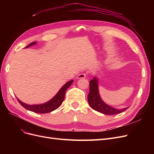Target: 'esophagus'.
I'll return each mask as SVG.
<instances>
[{
    "label": "esophagus",
    "instance_id": "1",
    "mask_svg": "<svg viewBox=\"0 0 154 154\" xmlns=\"http://www.w3.org/2000/svg\"><path fill=\"white\" fill-rule=\"evenodd\" d=\"M86 77V74L85 73H81L80 74H78V76H77L78 79H81V78H85Z\"/></svg>",
    "mask_w": 154,
    "mask_h": 154
}]
</instances>
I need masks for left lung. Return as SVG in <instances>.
<instances>
[{"mask_svg": "<svg viewBox=\"0 0 154 154\" xmlns=\"http://www.w3.org/2000/svg\"><path fill=\"white\" fill-rule=\"evenodd\" d=\"M89 88V94L88 95L87 99L88 104L90 105L92 109L106 115H113L122 113L128 108V107H127V108H123L122 109H117L106 104L101 100L100 96L98 81H97V78L96 77H94L90 81Z\"/></svg>", "mask_w": 154, "mask_h": 154, "instance_id": "8db88e82", "label": "left lung"}]
</instances>
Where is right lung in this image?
Listing matches in <instances>:
<instances>
[{"label": "right lung", "instance_id": "1", "mask_svg": "<svg viewBox=\"0 0 154 154\" xmlns=\"http://www.w3.org/2000/svg\"><path fill=\"white\" fill-rule=\"evenodd\" d=\"M36 44V42H31L27 46L26 48H28L30 46H32ZM73 82V80H70L67 82L58 92V93L56 94L52 99L50 100L49 101L46 102L45 103L40 104V105H28L23 103L19 99L17 98L18 101L19 103L27 110L34 112L35 113L38 114H45L51 112L57 109L62 105V102L63 101L65 95H66V92L67 88L71 85Z\"/></svg>", "mask_w": 154, "mask_h": 154}]
</instances>
